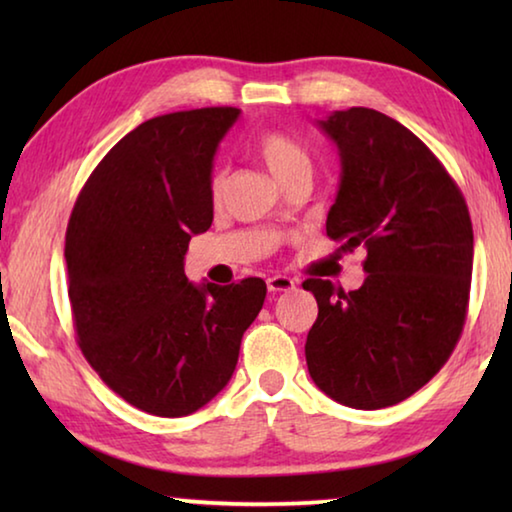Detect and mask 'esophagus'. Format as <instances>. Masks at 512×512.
Returning <instances> with one entry per match:
<instances>
[{
    "mask_svg": "<svg viewBox=\"0 0 512 512\" xmlns=\"http://www.w3.org/2000/svg\"><path fill=\"white\" fill-rule=\"evenodd\" d=\"M266 287L268 291H291L296 289V280L289 275H271L266 280Z\"/></svg>",
    "mask_w": 512,
    "mask_h": 512,
    "instance_id": "esophagus-1",
    "label": "esophagus"
}]
</instances>
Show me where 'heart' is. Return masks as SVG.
<instances>
[{
  "mask_svg": "<svg viewBox=\"0 0 512 512\" xmlns=\"http://www.w3.org/2000/svg\"><path fill=\"white\" fill-rule=\"evenodd\" d=\"M253 151L259 160L266 164V169L273 173L277 183H284L298 173H311V160L309 153L305 151L296 137L287 135L277 128H266V131L257 133L253 140ZM225 176L221 171L212 173L210 178V198L212 203H219L223 196Z\"/></svg>",
  "mask_w": 512,
  "mask_h": 512,
  "instance_id": "1",
  "label": "heart"
}]
</instances>
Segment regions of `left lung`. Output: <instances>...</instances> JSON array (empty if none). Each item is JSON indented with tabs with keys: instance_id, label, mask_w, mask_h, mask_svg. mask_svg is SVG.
<instances>
[{
	"instance_id": "1",
	"label": "left lung",
	"mask_w": 512,
	"mask_h": 512,
	"mask_svg": "<svg viewBox=\"0 0 512 512\" xmlns=\"http://www.w3.org/2000/svg\"><path fill=\"white\" fill-rule=\"evenodd\" d=\"M320 128L339 146L341 185L327 237L366 248L363 280L345 293L309 277L318 302L305 357L314 384L352 409L411 397L445 366L470 302L474 235L461 189L400 121L336 110Z\"/></svg>"
}]
</instances>
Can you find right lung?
<instances>
[{
	"label": "right lung",
	"mask_w": 512,
	"mask_h": 512,
	"mask_svg": "<svg viewBox=\"0 0 512 512\" xmlns=\"http://www.w3.org/2000/svg\"><path fill=\"white\" fill-rule=\"evenodd\" d=\"M237 108L180 110L112 146L76 198L67 293L83 357L135 409L180 418L221 393L266 298L262 277L228 287L185 275L192 235L212 225L210 178Z\"/></svg>",
	"instance_id": "1"
}]
</instances>
